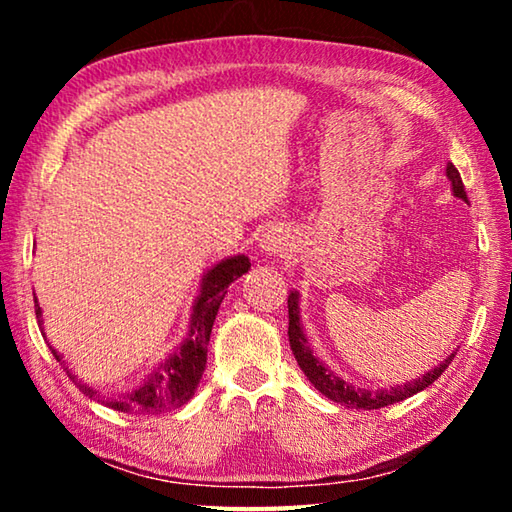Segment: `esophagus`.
<instances>
[{"mask_svg":"<svg viewBox=\"0 0 512 512\" xmlns=\"http://www.w3.org/2000/svg\"><path fill=\"white\" fill-rule=\"evenodd\" d=\"M259 250H262V253H266V255H275V253H280V250L287 246V237L282 235V232H277V230H268V232H264L262 237H259Z\"/></svg>","mask_w":512,"mask_h":512,"instance_id":"obj_1","label":"esophagus"}]
</instances>
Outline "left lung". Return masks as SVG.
<instances>
[{
  "label": "left lung",
  "mask_w": 512,
  "mask_h": 512,
  "mask_svg": "<svg viewBox=\"0 0 512 512\" xmlns=\"http://www.w3.org/2000/svg\"><path fill=\"white\" fill-rule=\"evenodd\" d=\"M447 178L452 180V192L456 198H463L467 201L461 173L454 167L452 162L447 164ZM298 291L289 293V343L293 350V357H296L300 370L305 372L307 379L314 384L316 391L323 393L327 400L339 402L341 406H348V409H384L388 404L402 402L406 397H411L415 393L424 391V388L431 386L443 372L447 370L449 363L456 357V352L449 354V357L440 363V366L431 368L427 375H422L413 381H406V384H397L391 388H379V391H366V388H354L348 381H343L341 377H336L332 370H329L323 361H318L311 352L307 336L302 332V323H300V307H298Z\"/></svg>",
  "instance_id": "left-lung-1"
}]
</instances>
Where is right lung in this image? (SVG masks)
Instances as JSON below:
<instances>
[{
  "mask_svg": "<svg viewBox=\"0 0 512 512\" xmlns=\"http://www.w3.org/2000/svg\"><path fill=\"white\" fill-rule=\"evenodd\" d=\"M248 268L250 259L246 255H235L221 259L219 264H214L210 271L203 275L201 293H198L194 300L192 320H189V332L185 336V341L180 343V348L173 350L167 359H162L135 391L119 395H97L94 388L83 384L79 377L72 375V370L65 368L69 379L79 386V391H83V395L97 397L101 404H106L115 411L133 415H158L171 409H180V406L192 400V395L198 388V381L203 377L207 363V343H210L216 311H219L230 284L235 282L237 277L248 273ZM36 318L42 329V309L38 305V300ZM51 352H54V357L58 361H63V357H60L54 348H51Z\"/></svg>",
  "mask_w": 512,
  "mask_h": 512,
  "instance_id": "add662e5",
  "label": "right lung"
}]
</instances>
